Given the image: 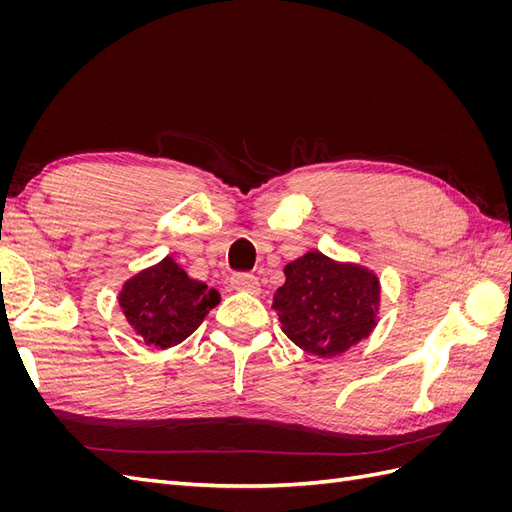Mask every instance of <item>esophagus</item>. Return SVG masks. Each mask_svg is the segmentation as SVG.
<instances>
[{
    "label": "esophagus",
    "mask_w": 512,
    "mask_h": 512,
    "mask_svg": "<svg viewBox=\"0 0 512 512\" xmlns=\"http://www.w3.org/2000/svg\"><path fill=\"white\" fill-rule=\"evenodd\" d=\"M230 286L235 290H243V292H252L258 294L260 292V282L258 277L252 273H235L230 277Z\"/></svg>",
    "instance_id": "1"
}]
</instances>
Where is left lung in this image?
Wrapping results in <instances>:
<instances>
[{
  "label": "left lung",
  "instance_id": "1",
  "mask_svg": "<svg viewBox=\"0 0 512 512\" xmlns=\"http://www.w3.org/2000/svg\"><path fill=\"white\" fill-rule=\"evenodd\" d=\"M284 275L273 309L290 342L305 352L331 359L376 329L380 280L374 271L314 250L288 262Z\"/></svg>",
  "mask_w": 512,
  "mask_h": 512
}]
</instances>
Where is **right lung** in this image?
I'll use <instances>...</instances> for the list:
<instances>
[{
	"label": "right lung",
	"instance_id": "obj_1",
	"mask_svg": "<svg viewBox=\"0 0 512 512\" xmlns=\"http://www.w3.org/2000/svg\"><path fill=\"white\" fill-rule=\"evenodd\" d=\"M218 303V290L192 280L170 256L138 271L119 290V305L128 324L147 346L156 348L181 344Z\"/></svg>",
	"mask_w": 512,
	"mask_h": 512
}]
</instances>
